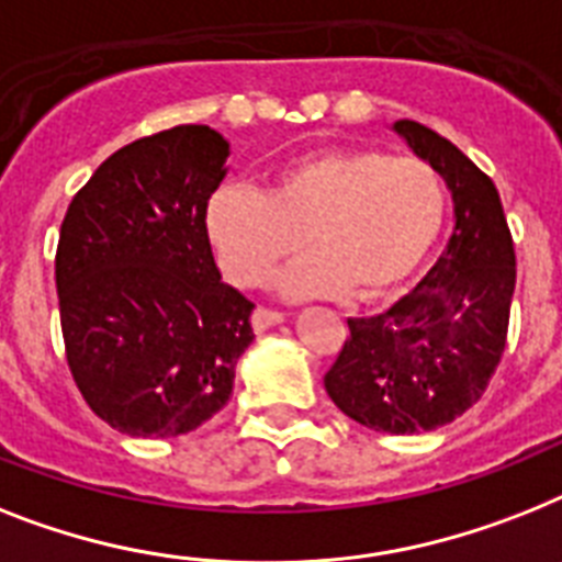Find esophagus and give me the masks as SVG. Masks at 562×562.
Instances as JSON below:
<instances>
[{"label": "esophagus", "mask_w": 562, "mask_h": 562, "mask_svg": "<svg viewBox=\"0 0 562 562\" xmlns=\"http://www.w3.org/2000/svg\"><path fill=\"white\" fill-rule=\"evenodd\" d=\"M284 322V313H278V310H267V307H258L252 313V327L255 333H267L270 327Z\"/></svg>", "instance_id": "esophagus-1"}]
</instances>
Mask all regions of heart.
Segmentation results:
<instances>
[{"label":"heart","instance_id":"b5f03b06","mask_svg":"<svg viewBox=\"0 0 562 562\" xmlns=\"http://www.w3.org/2000/svg\"><path fill=\"white\" fill-rule=\"evenodd\" d=\"M445 221L442 178L425 160L375 148H324L286 160L267 194L224 187L206 206L217 267L235 286H263L276 267L286 299L347 292L387 299L419 272Z\"/></svg>","mask_w":562,"mask_h":562}]
</instances>
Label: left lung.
<instances>
[{
	"label": "left lung",
	"instance_id": "left-lung-1",
	"mask_svg": "<svg viewBox=\"0 0 562 562\" xmlns=\"http://www.w3.org/2000/svg\"><path fill=\"white\" fill-rule=\"evenodd\" d=\"M393 132L451 189L453 232L414 292L387 313L347 318L324 387L364 428L407 437L442 428L485 393L505 350L517 258L494 180L428 125L396 120Z\"/></svg>",
	"mask_w": 562,
	"mask_h": 562
}]
</instances>
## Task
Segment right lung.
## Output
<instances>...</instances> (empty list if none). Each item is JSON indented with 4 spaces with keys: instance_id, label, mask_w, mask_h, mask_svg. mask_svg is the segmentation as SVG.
Returning a JSON list of instances; mask_svg holds the SVG:
<instances>
[{
    "instance_id": "1",
    "label": "right lung",
    "mask_w": 562,
    "mask_h": 562,
    "mask_svg": "<svg viewBox=\"0 0 562 562\" xmlns=\"http://www.w3.org/2000/svg\"><path fill=\"white\" fill-rule=\"evenodd\" d=\"M229 143L175 125L105 160L65 212L57 295L82 398L128 437L201 428L229 402L255 304L224 284L206 235Z\"/></svg>"
}]
</instances>
